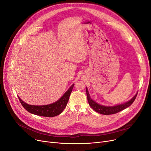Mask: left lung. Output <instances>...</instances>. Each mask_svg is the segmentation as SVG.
<instances>
[{
  "instance_id": "obj_1",
  "label": "left lung",
  "mask_w": 151,
  "mask_h": 151,
  "mask_svg": "<svg viewBox=\"0 0 151 151\" xmlns=\"http://www.w3.org/2000/svg\"><path fill=\"white\" fill-rule=\"evenodd\" d=\"M86 94H87V97H88V101L90 105V106L92 108L94 111L104 115H111V114L116 113L118 112L122 111L123 109H124L130 106V105L133 103L134 100L136 98L137 95V93L135 94V96H134L133 98H131L129 101H128L124 103L113 105V106H105V105L99 104L98 103L96 102L93 99H91L87 87H86Z\"/></svg>"
}]
</instances>
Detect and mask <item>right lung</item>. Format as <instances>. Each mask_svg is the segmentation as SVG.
<instances>
[{"instance_id":"1","label":"right lung","mask_w":151,"mask_h":151,"mask_svg":"<svg viewBox=\"0 0 151 151\" xmlns=\"http://www.w3.org/2000/svg\"><path fill=\"white\" fill-rule=\"evenodd\" d=\"M74 86V84H73L57 101L49 104L38 105H38H31L24 102L19 97L18 98L22 106L28 112L39 116L53 117L60 115L66 107Z\"/></svg>"}]
</instances>
